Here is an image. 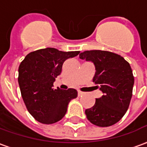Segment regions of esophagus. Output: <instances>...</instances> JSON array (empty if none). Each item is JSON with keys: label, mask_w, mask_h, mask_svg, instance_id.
Listing matches in <instances>:
<instances>
[{"label": "esophagus", "mask_w": 147, "mask_h": 147, "mask_svg": "<svg viewBox=\"0 0 147 147\" xmlns=\"http://www.w3.org/2000/svg\"><path fill=\"white\" fill-rule=\"evenodd\" d=\"M78 94H79V96H83L84 94V93L81 92V91H78Z\"/></svg>", "instance_id": "1"}]
</instances>
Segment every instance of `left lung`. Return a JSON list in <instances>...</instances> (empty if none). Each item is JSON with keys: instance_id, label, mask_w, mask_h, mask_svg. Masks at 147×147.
I'll list each match as a JSON object with an SVG mask.
<instances>
[{"instance_id": "1", "label": "left lung", "mask_w": 147, "mask_h": 147, "mask_svg": "<svg viewBox=\"0 0 147 147\" xmlns=\"http://www.w3.org/2000/svg\"><path fill=\"white\" fill-rule=\"evenodd\" d=\"M80 58L94 64L93 82L103 94L85 110L86 118L98 127L113 125L125 114L132 96L134 76L129 63L120 55L102 50L84 51Z\"/></svg>"}]
</instances>
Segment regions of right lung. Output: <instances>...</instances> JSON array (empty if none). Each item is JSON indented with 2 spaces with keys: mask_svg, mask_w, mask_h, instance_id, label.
<instances>
[{
  "mask_svg": "<svg viewBox=\"0 0 147 147\" xmlns=\"http://www.w3.org/2000/svg\"><path fill=\"white\" fill-rule=\"evenodd\" d=\"M80 51L63 52L54 48L38 49L27 54L19 67L18 82L21 95L30 115L38 122L51 124L61 120L77 90L53 89L64 62Z\"/></svg>",
  "mask_w": 147,
  "mask_h": 147,
  "instance_id": "1",
  "label": "right lung"
}]
</instances>
